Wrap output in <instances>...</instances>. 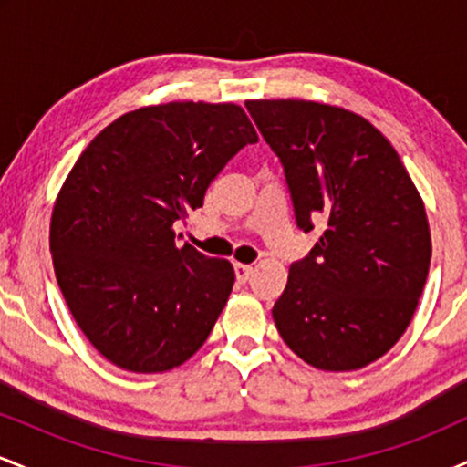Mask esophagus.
<instances>
[{
  "mask_svg": "<svg viewBox=\"0 0 467 467\" xmlns=\"http://www.w3.org/2000/svg\"><path fill=\"white\" fill-rule=\"evenodd\" d=\"M252 272H254V267H252V265L234 264V275H237V281H239V283L248 281V278L252 276Z\"/></svg>",
  "mask_w": 467,
  "mask_h": 467,
  "instance_id": "34e87169",
  "label": "esophagus"
}]
</instances>
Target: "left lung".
I'll return each mask as SVG.
<instances>
[{
	"label": "left lung",
	"mask_w": 467,
	"mask_h": 467,
	"mask_svg": "<svg viewBox=\"0 0 467 467\" xmlns=\"http://www.w3.org/2000/svg\"><path fill=\"white\" fill-rule=\"evenodd\" d=\"M281 160L298 228L325 233L289 267L272 316L323 371L382 358L410 325L431 267V228L398 151L367 118L314 100H245Z\"/></svg>",
	"instance_id": "1"
}]
</instances>
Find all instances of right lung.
Masks as SVG:
<instances>
[{
  "mask_svg": "<svg viewBox=\"0 0 467 467\" xmlns=\"http://www.w3.org/2000/svg\"><path fill=\"white\" fill-rule=\"evenodd\" d=\"M234 103L149 105L88 144L50 222L57 283L100 356L131 373H164L206 342L234 285L233 264L175 241L219 171L254 144Z\"/></svg>",
  "mask_w": 467,
  "mask_h": 467,
  "instance_id": "1",
  "label": "right lung"
}]
</instances>
